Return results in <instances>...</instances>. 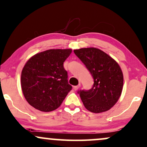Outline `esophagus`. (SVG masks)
Wrapping results in <instances>:
<instances>
[{
	"label": "esophagus",
	"instance_id": "obj_1",
	"mask_svg": "<svg viewBox=\"0 0 147 147\" xmlns=\"http://www.w3.org/2000/svg\"><path fill=\"white\" fill-rule=\"evenodd\" d=\"M80 86H81V84L79 83L77 86H74V89H75V90H77L79 88H80Z\"/></svg>",
	"mask_w": 147,
	"mask_h": 147
}]
</instances>
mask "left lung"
Segmentation results:
<instances>
[{"label":"left lung","mask_w":147,"mask_h":147,"mask_svg":"<svg viewBox=\"0 0 147 147\" xmlns=\"http://www.w3.org/2000/svg\"><path fill=\"white\" fill-rule=\"evenodd\" d=\"M74 52L85 64L94 79L90 90L78 92L85 108L94 113L110 110L122 92L124 77L119 64L98 48H81L74 50Z\"/></svg>","instance_id":"obj_1"}]
</instances>
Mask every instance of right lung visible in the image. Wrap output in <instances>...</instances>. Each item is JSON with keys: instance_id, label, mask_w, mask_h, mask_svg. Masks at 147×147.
Wrapping results in <instances>:
<instances>
[{"instance_id": "right-lung-1", "label": "right lung", "mask_w": 147, "mask_h": 147, "mask_svg": "<svg viewBox=\"0 0 147 147\" xmlns=\"http://www.w3.org/2000/svg\"><path fill=\"white\" fill-rule=\"evenodd\" d=\"M72 49H50L28 59L21 72L23 95L30 105L42 112L55 111L62 104L72 86L63 68Z\"/></svg>"}]
</instances>
